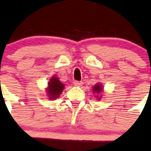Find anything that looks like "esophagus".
<instances>
[{
  "instance_id": "1",
  "label": "esophagus",
  "mask_w": 151,
  "mask_h": 151,
  "mask_svg": "<svg viewBox=\"0 0 151 151\" xmlns=\"http://www.w3.org/2000/svg\"><path fill=\"white\" fill-rule=\"evenodd\" d=\"M73 84H74V86H76V87H81V86H82L83 83H82L81 81H74L73 82Z\"/></svg>"
}]
</instances>
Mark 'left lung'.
<instances>
[{
  "instance_id": "1",
  "label": "left lung",
  "mask_w": 151,
  "mask_h": 151,
  "mask_svg": "<svg viewBox=\"0 0 151 151\" xmlns=\"http://www.w3.org/2000/svg\"><path fill=\"white\" fill-rule=\"evenodd\" d=\"M103 91V87L101 86V84L100 83H96L93 87V92L94 93H100L101 92H102ZM97 98H101L99 97H97Z\"/></svg>"
}]
</instances>
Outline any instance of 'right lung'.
Returning <instances> with one entry per match:
<instances>
[{"label": "right lung", "instance_id": "add662e5", "mask_svg": "<svg viewBox=\"0 0 151 151\" xmlns=\"http://www.w3.org/2000/svg\"><path fill=\"white\" fill-rule=\"evenodd\" d=\"M64 85L59 81L58 78L54 76L48 82L47 93L50 100H54L59 97L64 90Z\"/></svg>", "mask_w": 151, "mask_h": 151}]
</instances>
